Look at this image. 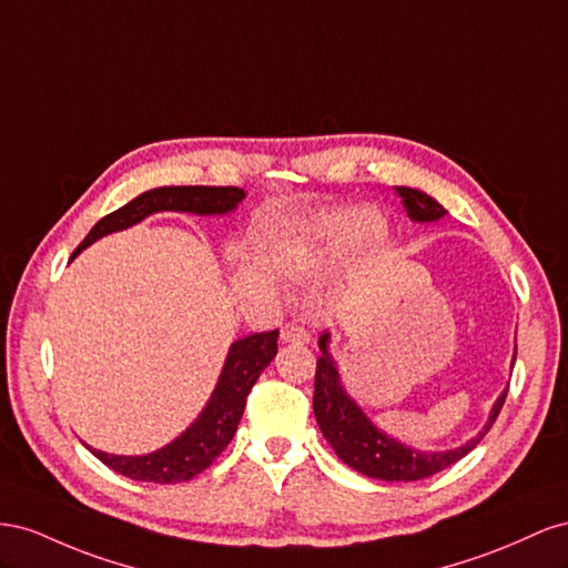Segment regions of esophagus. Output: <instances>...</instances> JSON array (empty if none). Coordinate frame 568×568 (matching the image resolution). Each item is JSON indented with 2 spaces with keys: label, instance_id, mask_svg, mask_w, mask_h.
I'll list each match as a JSON object with an SVG mask.
<instances>
[{
  "label": "esophagus",
  "instance_id": "obj_1",
  "mask_svg": "<svg viewBox=\"0 0 568 568\" xmlns=\"http://www.w3.org/2000/svg\"><path fill=\"white\" fill-rule=\"evenodd\" d=\"M281 337H283V343L306 345L310 343V331L297 326V323H287V326H283V331H281Z\"/></svg>",
  "mask_w": 568,
  "mask_h": 568
}]
</instances>
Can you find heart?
I'll use <instances>...</instances> for the list:
<instances>
[{"label": "heart", "mask_w": 568, "mask_h": 568, "mask_svg": "<svg viewBox=\"0 0 568 568\" xmlns=\"http://www.w3.org/2000/svg\"><path fill=\"white\" fill-rule=\"evenodd\" d=\"M383 219L371 209H345L323 219L316 229L300 240L297 262L316 264L331 256L362 247L374 235H378Z\"/></svg>", "instance_id": "1"}]
</instances>
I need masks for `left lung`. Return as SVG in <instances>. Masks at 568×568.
<instances>
[{
  "label": "left lung",
  "instance_id": "obj_1",
  "mask_svg": "<svg viewBox=\"0 0 568 568\" xmlns=\"http://www.w3.org/2000/svg\"><path fill=\"white\" fill-rule=\"evenodd\" d=\"M402 197L404 209L412 221L430 223L443 219L447 212L443 204H437L430 194L414 190V187H395ZM331 333L326 331L318 337L321 356L316 359V376H314V414L323 437L331 443L335 455L343 459L354 471H359L368 478L378 480H420L433 474H440L443 468L457 464L471 452L488 430L493 428L495 418L501 412L507 390L497 397L488 424L483 430L471 437L466 445L445 449V452H420L409 445H404L395 437L383 433L374 426L359 404H356L339 381L337 364L328 352ZM516 359V356H514Z\"/></svg>",
  "mask_w": 568,
  "mask_h": 568
}]
</instances>
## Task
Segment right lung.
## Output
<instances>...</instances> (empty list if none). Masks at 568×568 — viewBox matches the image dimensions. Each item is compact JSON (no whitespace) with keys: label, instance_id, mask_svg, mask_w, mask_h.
Returning <instances> with one entry per match:
<instances>
[{"label":"right lung","instance_id":"1","mask_svg":"<svg viewBox=\"0 0 568 568\" xmlns=\"http://www.w3.org/2000/svg\"><path fill=\"white\" fill-rule=\"evenodd\" d=\"M245 200V190L240 187H206V185H169L142 192L133 202L111 212L102 221L94 223L88 237L80 242L71 258H75L94 240L109 233L125 231L131 225L148 219L156 212H187L197 216H221L229 214ZM278 352V331L254 333L240 337L231 345L225 364L221 368L219 383L209 397L202 414L194 424L175 437L173 443L142 457L106 455L102 449L85 445L92 455L106 464L113 471L144 483H183L190 480L204 468L214 464L221 452L229 447L237 424L245 412L247 395L254 387L262 371L273 362Z\"/></svg>","mask_w":568,"mask_h":568}]
</instances>
